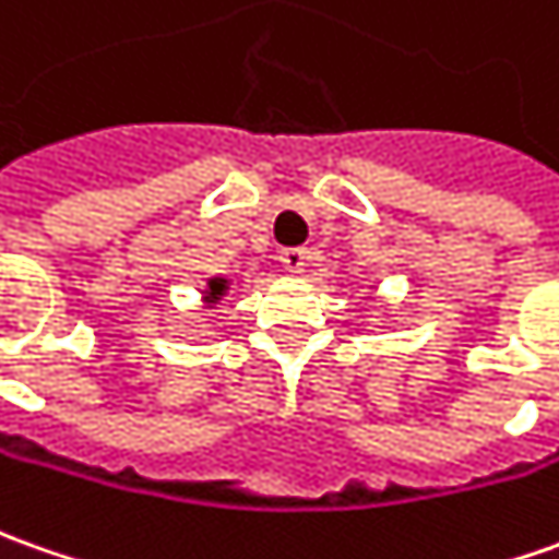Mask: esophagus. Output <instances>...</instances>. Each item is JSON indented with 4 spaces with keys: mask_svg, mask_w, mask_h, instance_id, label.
<instances>
[{
    "mask_svg": "<svg viewBox=\"0 0 559 559\" xmlns=\"http://www.w3.org/2000/svg\"><path fill=\"white\" fill-rule=\"evenodd\" d=\"M281 263H284V269L287 272H306V265H309V250H302V248H290V250H284L281 253Z\"/></svg>",
    "mask_w": 559,
    "mask_h": 559,
    "instance_id": "34e87169",
    "label": "esophagus"
}]
</instances>
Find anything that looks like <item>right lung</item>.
<instances>
[{
	"instance_id": "obj_1",
	"label": "right lung",
	"mask_w": 559,
	"mask_h": 559,
	"mask_svg": "<svg viewBox=\"0 0 559 559\" xmlns=\"http://www.w3.org/2000/svg\"><path fill=\"white\" fill-rule=\"evenodd\" d=\"M229 278H211L207 281V287H204V306H216L223 296L229 294Z\"/></svg>"
}]
</instances>
